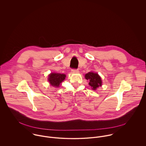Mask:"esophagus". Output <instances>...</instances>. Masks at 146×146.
I'll list each match as a JSON object with an SVG mask.
<instances>
[{
  "label": "esophagus",
  "mask_w": 146,
  "mask_h": 146,
  "mask_svg": "<svg viewBox=\"0 0 146 146\" xmlns=\"http://www.w3.org/2000/svg\"><path fill=\"white\" fill-rule=\"evenodd\" d=\"M71 72H72V73H78V72H79V70H78V69L73 68V69H72Z\"/></svg>",
  "instance_id": "1"
}]
</instances>
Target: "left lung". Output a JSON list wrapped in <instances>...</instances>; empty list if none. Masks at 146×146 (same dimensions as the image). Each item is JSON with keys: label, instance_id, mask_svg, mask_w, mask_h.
Instances as JSON below:
<instances>
[{"label": "left lung", "instance_id": "obj_1", "mask_svg": "<svg viewBox=\"0 0 146 146\" xmlns=\"http://www.w3.org/2000/svg\"><path fill=\"white\" fill-rule=\"evenodd\" d=\"M85 78L89 80V84L93 90H96L98 87L102 85L101 78L97 73L89 72L85 75Z\"/></svg>", "mask_w": 146, "mask_h": 146}]
</instances>
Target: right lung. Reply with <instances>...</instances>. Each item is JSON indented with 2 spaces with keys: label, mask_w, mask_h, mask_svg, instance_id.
Returning a JSON list of instances; mask_svg holds the SVG:
<instances>
[{
  "label": "right lung",
  "mask_w": 146,
  "mask_h": 146,
  "mask_svg": "<svg viewBox=\"0 0 146 146\" xmlns=\"http://www.w3.org/2000/svg\"><path fill=\"white\" fill-rule=\"evenodd\" d=\"M66 75L64 74L52 73L49 75L48 81L53 86L58 87L60 84L64 80Z\"/></svg>",
  "instance_id": "obj_1"
}]
</instances>
